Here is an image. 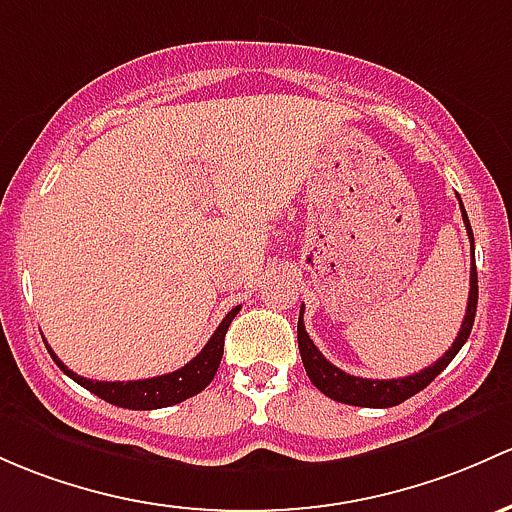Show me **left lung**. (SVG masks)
<instances>
[{
	"label": "left lung",
	"instance_id": "8db88e82",
	"mask_svg": "<svg viewBox=\"0 0 512 512\" xmlns=\"http://www.w3.org/2000/svg\"><path fill=\"white\" fill-rule=\"evenodd\" d=\"M461 206V215H464V225L466 233L471 238V252H473V233H471V223L469 215L464 211V203L459 198ZM473 260V257H471ZM476 304H478V274H476V260L471 262V289H469V306H466V316L461 321L459 336L454 338L451 348L446 351L437 363H432L429 368L419 370V373L407 375V378H397V380H368V378H355V375L343 373L341 368H336L333 363L321 355L319 348L314 346V341L309 338L304 328V304H301L299 311V326H297V338H299V353H301V363H304L306 375L309 380L324 392L326 397L331 400L343 402V405H355V407H395L400 402L410 400L412 395H417L419 390H424L434 378L446 368V365L454 360V355L461 351V346L469 338L471 328H473V319H476Z\"/></svg>",
	"mask_w": 512,
	"mask_h": 512
}]
</instances>
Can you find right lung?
<instances>
[{"label":"right lung","mask_w":512,"mask_h":512,"mask_svg":"<svg viewBox=\"0 0 512 512\" xmlns=\"http://www.w3.org/2000/svg\"><path fill=\"white\" fill-rule=\"evenodd\" d=\"M240 311V306H235L233 311H228L220 326L215 328L211 341L203 346V351L196 355L193 360H188L184 368L174 370V373L157 375V378L149 380H127V383H105V380H88L80 378L78 373L68 370L66 365L58 360V355L48 348L51 358L56 360L58 368L73 378L75 383L83 385L85 390H90L93 395H98L100 400L110 402V405L127 407V410H159V407H171L179 405V402L188 400V397L198 395L218 373L220 358H223V343L225 333H228L230 321L235 319V314Z\"/></svg>","instance_id":"add662e5"}]
</instances>
